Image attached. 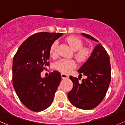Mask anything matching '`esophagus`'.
Instances as JSON below:
<instances>
[{
	"mask_svg": "<svg viewBox=\"0 0 125 125\" xmlns=\"http://www.w3.org/2000/svg\"><path fill=\"white\" fill-rule=\"evenodd\" d=\"M61 77L62 79H66V78H68L69 76L68 75L66 74H64V73H62L61 74Z\"/></svg>",
	"mask_w": 125,
	"mask_h": 125,
	"instance_id": "34e87169",
	"label": "esophagus"
}]
</instances>
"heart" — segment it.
Wrapping results in <instances>:
<instances>
[{"label": "heart", "instance_id": "obj_1", "mask_svg": "<svg viewBox=\"0 0 125 125\" xmlns=\"http://www.w3.org/2000/svg\"><path fill=\"white\" fill-rule=\"evenodd\" d=\"M66 42L71 49L74 51V57L80 63L85 62L90 56L91 51L89 48L83 47V42L79 38L75 36H71L66 38ZM58 42H54L50 48L51 56L55 57L57 56V48ZM76 62L74 60L62 59L55 63V68L63 73H68L76 67Z\"/></svg>", "mask_w": 125, "mask_h": 125}]
</instances>
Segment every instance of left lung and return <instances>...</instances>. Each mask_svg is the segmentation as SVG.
Wrapping results in <instances>:
<instances>
[{"instance_id": "obj_1", "label": "left lung", "mask_w": 125, "mask_h": 125, "mask_svg": "<svg viewBox=\"0 0 125 125\" xmlns=\"http://www.w3.org/2000/svg\"><path fill=\"white\" fill-rule=\"evenodd\" d=\"M82 35L89 39L98 42L91 35ZM80 76L87 78L79 82L77 77L70 76L73 83L72 90L68 93L70 103L75 107L84 110L96 107L104 99L111 80L110 59L106 49L101 44L95 46L87 61L78 70Z\"/></svg>"}]
</instances>
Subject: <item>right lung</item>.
I'll use <instances>...</instances> for the list:
<instances>
[{
	"instance_id": "obj_1",
	"label": "right lung",
	"mask_w": 125,
	"mask_h": 125,
	"mask_svg": "<svg viewBox=\"0 0 125 125\" xmlns=\"http://www.w3.org/2000/svg\"><path fill=\"white\" fill-rule=\"evenodd\" d=\"M62 33L40 32L27 38L13 57V85L22 103L30 111L40 112L51 106L61 81L59 71L41 77V72L49 66L48 59L52 43Z\"/></svg>"
}]
</instances>
